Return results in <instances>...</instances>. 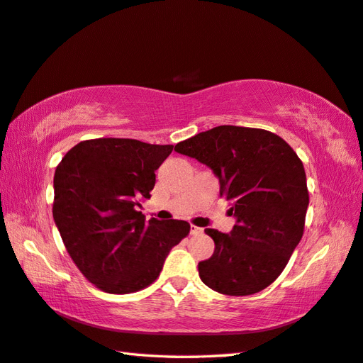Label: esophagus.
I'll use <instances>...</instances> for the list:
<instances>
[{
  "mask_svg": "<svg viewBox=\"0 0 363 363\" xmlns=\"http://www.w3.org/2000/svg\"><path fill=\"white\" fill-rule=\"evenodd\" d=\"M203 228H199L196 225H191V235H202Z\"/></svg>",
  "mask_w": 363,
  "mask_h": 363,
  "instance_id": "1",
  "label": "esophagus"
}]
</instances>
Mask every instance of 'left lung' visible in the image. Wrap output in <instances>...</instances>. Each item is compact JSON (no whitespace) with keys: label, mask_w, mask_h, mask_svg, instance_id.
I'll list each match as a JSON object with an SVG mask.
<instances>
[{"label":"left lung","mask_w":363,"mask_h":363,"mask_svg":"<svg viewBox=\"0 0 363 363\" xmlns=\"http://www.w3.org/2000/svg\"><path fill=\"white\" fill-rule=\"evenodd\" d=\"M219 179L236 223L225 235L213 228L214 253L199 262V275L213 291L244 296L261 292L284 270L300 244L309 192L301 160L278 135L219 125L175 146Z\"/></svg>","instance_id":"obj_1"}]
</instances>
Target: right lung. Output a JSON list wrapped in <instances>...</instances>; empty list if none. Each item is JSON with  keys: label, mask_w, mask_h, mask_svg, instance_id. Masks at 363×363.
Masks as SVG:
<instances>
[{"label": "right lung", "mask_w": 363, "mask_h": 363, "mask_svg": "<svg viewBox=\"0 0 363 363\" xmlns=\"http://www.w3.org/2000/svg\"><path fill=\"white\" fill-rule=\"evenodd\" d=\"M174 149L127 138L76 144L54 174L52 217L71 259L108 294H132L158 278L189 223L146 217L155 171Z\"/></svg>", "instance_id": "obj_1"}]
</instances>
